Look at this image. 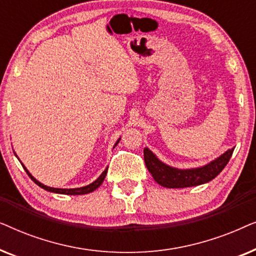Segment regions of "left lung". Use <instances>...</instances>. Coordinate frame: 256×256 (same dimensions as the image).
<instances>
[{"mask_svg":"<svg viewBox=\"0 0 256 256\" xmlns=\"http://www.w3.org/2000/svg\"><path fill=\"white\" fill-rule=\"evenodd\" d=\"M233 152L234 148L228 149L212 162L199 168H192V169H178V168L168 166L157 158L155 154L148 148H144L143 154H144L146 169L152 174L155 182L164 188H183L202 185L214 180L228 163Z\"/></svg>","mask_w":256,"mask_h":256,"instance_id":"left-lung-1","label":"left lung"}]
</instances>
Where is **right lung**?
<instances>
[{"label":"right lung","mask_w":256,"mask_h":256,"mask_svg":"<svg viewBox=\"0 0 256 256\" xmlns=\"http://www.w3.org/2000/svg\"><path fill=\"white\" fill-rule=\"evenodd\" d=\"M120 140L121 138H118V141H116V143H115V146H116V144L118 142H120ZM17 156V155H16ZM23 166V164H22ZM23 168H24V170L26 171V174H29V177L31 178V180H32L34 183H36L38 186H40L42 188H44V190H46V191H50V192H54V194H71V196H76V194H90V192H93L94 190H96L100 186L101 184H102V182L104 180V177H106V174H107V170H108V166L106 168V169L104 170V172L100 174L99 176V178H98V180H96L93 182V183H90V184H88V185H86V186H82V188H50V186H46V185H44V184H42L40 182H38L36 178H34L32 174H31L29 171H28V169L26 166H23Z\"/></svg>","instance_id":"right-lung-1"}]
</instances>
